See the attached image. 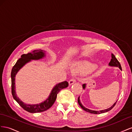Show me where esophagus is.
Here are the masks:
<instances>
[{
	"label": "esophagus",
	"instance_id": "1",
	"mask_svg": "<svg viewBox=\"0 0 132 132\" xmlns=\"http://www.w3.org/2000/svg\"><path fill=\"white\" fill-rule=\"evenodd\" d=\"M75 82H76V79L74 78H71V80L69 81V84L70 85H72L73 84H74Z\"/></svg>",
	"mask_w": 132,
	"mask_h": 132
}]
</instances>
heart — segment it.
<instances>
[{"label": "heart", "mask_w": 132, "mask_h": 132, "mask_svg": "<svg viewBox=\"0 0 132 132\" xmlns=\"http://www.w3.org/2000/svg\"><path fill=\"white\" fill-rule=\"evenodd\" d=\"M74 69L78 72L86 73L95 70L96 66L94 64L90 63L87 62H77L74 65Z\"/></svg>", "instance_id": "obj_1"}]
</instances>
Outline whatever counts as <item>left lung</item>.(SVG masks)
<instances>
[{
  "mask_svg": "<svg viewBox=\"0 0 132 132\" xmlns=\"http://www.w3.org/2000/svg\"><path fill=\"white\" fill-rule=\"evenodd\" d=\"M111 56H112V59H111V60L110 62L109 63V65H110V66H112L118 67L119 68L122 70L121 66H120V64L119 62L118 61V60L116 58L115 56H114L113 54H111ZM82 86H83V88H84L85 89V87H86V84H84V85H82ZM117 101H116V102L113 105V106H112V107H111L110 108H108V109H106V110H102V111H92V110H88V109H87V108H85V107L82 104V103H81L80 100V97H78V103L79 105H80V106H81V107L83 109V110H84L85 111H86V112H89V113H93V114H101V113H103L107 112H108V111H109L111 110L114 107V106H115L116 103H117Z\"/></svg>",
  "mask_w": 132,
  "mask_h": 132,
  "instance_id": "obj_1",
  "label": "left lung"
}]
</instances>
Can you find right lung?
<instances>
[{
	"label": "right lung",
	"mask_w": 132,
	"mask_h": 132,
	"mask_svg": "<svg viewBox=\"0 0 132 132\" xmlns=\"http://www.w3.org/2000/svg\"><path fill=\"white\" fill-rule=\"evenodd\" d=\"M45 56V51L43 50H34L30 53L23 54L21 56V58L19 59L15 65L13 66L11 72V78H12V93L14 99L19 103L20 106L30 113H39L47 110L56 101L58 93L63 88L68 87L69 83L67 81H64L56 85L52 89L51 93L48 98L44 102L37 104H26L19 98L15 91V77L18 71L25 64L30 61L31 60H39L42 59Z\"/></svg>",
	"instance_id": "1"
}]
</instances>
